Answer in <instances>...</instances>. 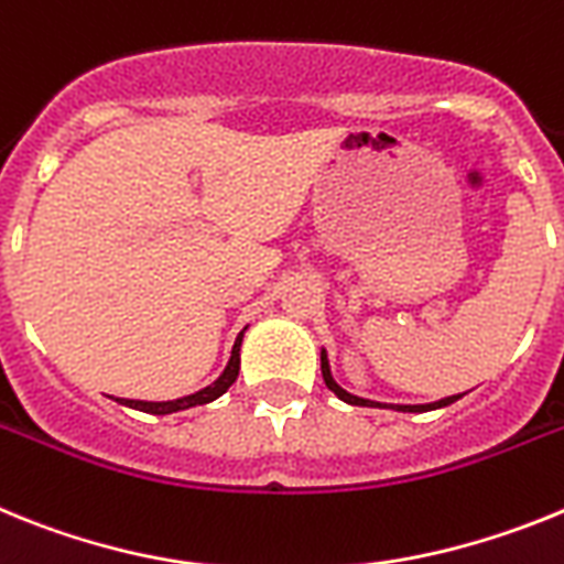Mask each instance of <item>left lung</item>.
I'll return each mask as SVG.
<instances>
[{
	"mask_svg": "<svg viewBox=\"0 0 564 564\" xmlns=\"http://www.w3.org/2000/svg\"><path fill=\"white\" fill-rule=\"evenodd\" d=\"M321 371H323V380H326V386H329V391H335V398H340L343 403H349V405H366V409H394V411H409V414H423V411L445 409V405L457 403V400L463 398V394H452V398H443V400H437V403H423V405L377 403V400L357 398V394H351V391H346V389H343V386L337 383L335 377H332V366H329V355H326V349H321Z\"/></svg>",
	"mask_w": 564,
	"mask_h": 564,
	"instance_id": "8db88e82",
	"label": "left lung"
}]
</instances>
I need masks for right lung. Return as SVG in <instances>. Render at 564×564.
I'll return each mask as SVG.
<instances>
[{
  "mask_svg": "<svg viewBox=\"0 0 564 564\" xmlns=\"http://www.w3.org/2000/svg\"><path fill=\"white\" fill-rule=\"evenodd\" d=\"M247 332V329H243ZM243 332L235 337L232 343V355H229L227 366L218 377H215L213 383L198 389L195 394H187V398H178V400H161V403H153V400H127V398H112L116 403L121 405H130L135 411H147V414H173V411H184V409H193V405H204V403H213L235 383V377L241 371V343H243Z\"/></svg>",
  "mask_w": 564,
  "mask_h": 564,
  "instance_id": "1",
  "label": "right lung"
}]
</instances>
